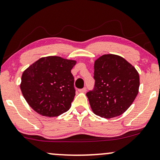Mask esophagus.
Returning a JSON list of instances; mask_svg holds the SVG:
<instances>
[{
  "label": "esophagus",
  "instance_id": "34e87169",
  "mask_svg": "<svg viewBox=\"0 0 160 160\" xmlns=\"http://www.w3.org/2000/svg\"><path fill=\"white\" fill-rule=\"evenodd\" d=\"M87 91V88H82V89H79V90H78V92H85Z\"/></svg>",
  "mask_w": 160,
  "mask_h": 160
}]
</instances>
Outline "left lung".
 Segmentation results:
<instances>
[{"instance_id":"8db88e82","label":"left lung","mask_w":160,"mask_h":160,"mask_svg":"<svg viewBox=\"0 0 160 160\" xmlns=\"http://www.w3.org/2000/svg\"><path fill=\"white\" fill-rule=\"evenodd\" d=\"M95 85L87 92L91 109L104 118L117 117L127 110L138 94L140 76L123 57L105 54L94 65Z\"/></svg>"}]
</instances>
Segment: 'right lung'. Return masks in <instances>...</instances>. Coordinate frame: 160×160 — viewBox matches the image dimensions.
I'll use <instances>...</instances> for the list:
<instances>
[{
    "label": "right lung",
    "mask_w": 160,
    "mask_h": 160,
    "mask_svg": "<svg viewBox=\"0 0 160 160\" xmlns=\"http://www.w3.org/2000/svg\"><path fill=\"white\" fill-rule=\"evenodd\" d=\"M74 60L47 57L37 60L22 75V95L39 115L57 117L69 110L76 95L71 70Z\"/></svg>",
    "instance_id": "1"
}]
</instances>
